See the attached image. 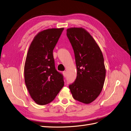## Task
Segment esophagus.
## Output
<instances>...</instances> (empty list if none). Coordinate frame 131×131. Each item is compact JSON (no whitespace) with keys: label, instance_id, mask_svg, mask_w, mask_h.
<instances>
[{"label":"esophagus","instance_id":"obj_1","mask_svg":"<svg viewBox=\"0 0 131 131\" xmlns=\"http://www.w3.org/2000/svg\"><path fill=\"white\" fill-rule=\"evenodd\" d=\"M63 76H64V78L67 77V73H66V71H63Z\"/></svg>","mask_w":131,"mask_h":131}]
</instances>
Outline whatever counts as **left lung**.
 <instances>
[{"label":"left lung","mask_w":131,"mask_h":131,"mask_svg":"<svg viewBox=\"0 0 131 131\" xmlns=\"http://www.w3.org/2000/svg\"><path fill=\"white\" fill-rule=\"evenodd\" d=\"M67 36L74 50L77 68L76 79L69 89L75 100L88 104L98 97L104 84L106 69L102 53L83 28L68 29Z\"/></svg>","instance_id":"obj_1"}]
</instances>
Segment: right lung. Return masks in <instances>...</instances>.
<instances>
[{
    "instance_id": "obj_1",
    "label": "right lung",
    "mask_w": 131,
    "mask_h": 131,
    "mask_svg": "<svg viewBox=\"0 0 131 131\" xmlns=\"http://www.w3.org/2000/svg\"><path fill=\"white\" fill-rule=\"evenodd\" d=\"M64 28L49 29L34 37L27 53L24 79L30 96L38 105L52 101L64 86L63 76L55 69L53 50Z\"/></svg>"
}]
</instances>
